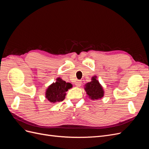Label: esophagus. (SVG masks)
<instances>
[{
  "label": "esophagus",
  "instance_id": "1",
  "mask_svg": "<svg viewBox=\"0 0 149 149\" xmlns=\"http://www.w3.org/2000/svg\"><path fill=\"white\" fill-rule=\"evenodd\" d=\"M81 81H79V80H78L77 81H76V83H75V84H76V86H78V87H79V86H81Z\"/></svg>",
  "mask_w": 149,
  "mask_h": 149
}]
</instances>
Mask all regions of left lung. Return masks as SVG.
Masks as SVG:
<instances>
[{
  "label": "left lung",
  "mask_w": 149,
  "mask_h": 149,
  "mask_svg": "<svg viewBox=\"0 0 149 149\" xmlns=\"http://www.w3.org/2000/svg\"><path fill=\"white\" fill-rule=\"evenodd\" d=\"M85 91L91 100H98L104 96V91L101 84L96 79V76H94L91 79V81L86 84Z\"/></svg>",
  "instance_id": "left-lung-1"
}]
</instances>
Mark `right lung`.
Masks as SVG:
<instances>
[{
    "label": "right lung",
    "instance_id": "add662e5",
    "mask_svg": "<svg viewBox=\"0 0 149 149\" xmlns=\"http://www.w3.org/2000/svg\"><path fill=\"white\" fill-rule=\"evenodd\" d=\"M71 87V83H66L65 81L58 78L55 83H53L48 88L46 91V97L49 102L53 103L63 101L66 96L65 92Z\"/></svg>",
    "mask_w": 149,
    "mask_h": 149
}]
</instances>
